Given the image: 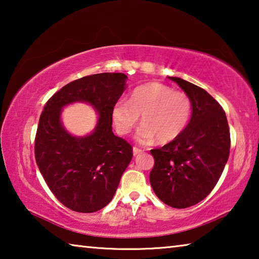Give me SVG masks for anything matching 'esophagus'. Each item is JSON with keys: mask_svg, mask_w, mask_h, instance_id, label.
<instances>
[{"mask_svg": "<svg viewBox=\"0 0 259 259\" xmlns=\"http://www.w3.org/2000/svg\"><path fill=\"white\" fill-rule=\"evenodd\" d=\"M140 152H142V150H140V148H138V147H134V148H133L134 155H138Z\"/></svg>", "mask_w": 259, "mask_h": 259, "instance_id": "esophagus-1", "label": "esophagus"}]
</instances>
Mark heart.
<instances>
[{
    "label": "heart",
    "instance_id": "obj_1",
    "mask_svg": "<svg viewBox=\"0 0 259 259\" xmlns=\"http://www.w3.org/2000/svg\"><path fill=\"white\" fill-rule=\"evenodd\" d=\"M142 114L143 123L137 129L138 142L148 144L157 138L169 143L178 138L190 122L192 102L182 91L160 82H150L135 88L130 100L120 98L112 108V119L120 135L129 134Z\"/></svg>",
    "mask_w": 259,
    "mask_h": 259
}]
</instances>
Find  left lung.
Here are the masks:
<instances>
[{
    "label": "left lung",
    "mask_w": 259,
    "mask_h": 259,
    "mask_svg": "<svg viewBox=\"0 0 259 259\" xmlns=\"http://www.w3.org/2000/svg\"><path fill=\"white\" fill-rule=\"evenodd\" d=\"M192 102L186 129L163 147L151 150L153 191L162 202L183 209L199 203L216 186L230 155V129L224 109L202 88L168 76Z\"/></svg>",
    "instance_id": "obj_1"
}]
</instances>
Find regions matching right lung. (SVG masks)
Returning a JSON list of instances; mask_svg holds the SVG:
<instances>
[{
  "instance_id": "right-lung-1",
  "label": "right lung",
  "mask_w": 259,
  "mask_h": 259,
  "mask_svg": "<svg viewBox=\"0 0 259 259\" xmlns=\"http://www.w3.org/2000/svg\"><path fill=\"white\" fill-rule=\"evenodd\" d=\"M128 76L100 73L68 83L48 100L35 137V160L54 195L77 212H95L111 202L133 147L112 130V108L123 94ZM91 104L99 114L93 133L69 134L61 122L62 108Z\"/></svg>"
}]
</instances>
